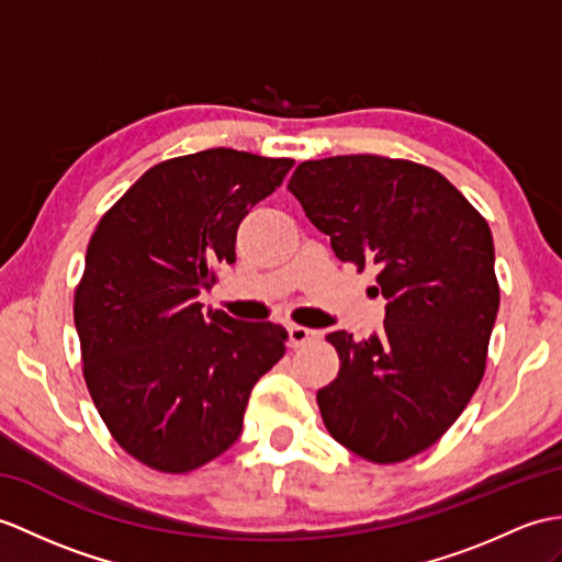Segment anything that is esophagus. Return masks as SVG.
Returning <instances> with one entry per match:
<instances>
[{"instance_id": "esophagus-1", "label": "esophagus", "mask_w": 562, "mask_h": 562, "mask_svg": "<svg viewBox=\"0 0 562 562\" xmlns=\"http://www.w3.org/2000/svg\"><path fill=\"white\" fill-rule=\"evenodd\" d=\"M316 330L304 328V325H286V342H290V347H302L311 340H316Z\"/></svg>"}]
</instances>
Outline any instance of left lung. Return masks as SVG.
Masks as SVG:
<instances>
[{"label":"left lung","instance_id":"obj_1","mask_svg":"<svg viewBox=\"0 0 562 562\" xmlns=\"http://www.w3.org/2000/svg\"><path fill=\"white\" fill-rule=\"evenodd\" d=\"M335 256L378 266L381 335L328 340L337 378L318 390L325 428L375 464L409 460L476 393L501 290L488 222L436 169L381 155L306 160L286 184Z\"/></svg>","mask_w":562,"mask_h":562}]
</instances>
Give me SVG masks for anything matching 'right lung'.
I'll return each instance as SVG.
<instances>
[{"mask_svg": "<svg viewBox=\"0 0 562 562\" xmlns=\"http://www.w3.org/2000/svg\"><path fill=\"white\" fill-rule=\"evenodd\" d=\"M294 160L211 148L150 167L102 215L74 294L88 393L134 460L184 474L241 434L258 378L284 355L276 323L203 313L239 222Z\"/></svg>", "mask_w": 562, "mask_h": 562, "instance_id": "1", "label": "right lung"}]
</instances>
